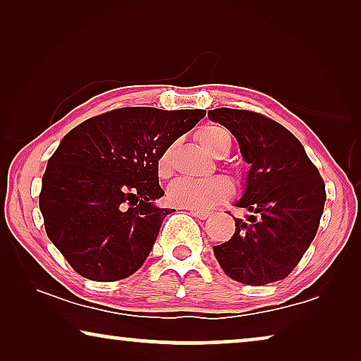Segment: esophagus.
I'll return each mask as SVG.
<instances>
[{"label": "esophagus", "mask_w": 361, "mask_h": 361, "mask_svg": "<svg viewBox=\"0 0 361 361\" xmlns=\"http://www.w3.org/2000/svg\"><path fill=\"white\" fill-rule=\"evenodd\" d=\"M192 214L195 216H199L200 220H207L210 216V212L209 210H202V209H190Z\"/></svg>", "instance_id": "1"}]
</instances>
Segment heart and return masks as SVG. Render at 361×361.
I'll use <instances>...</instances> for the list:
<instances>
[{
  "label": "heart",
  "instance_id": "b5f03b06",
  "mask_svg": "<svg viewBox=\"0 0 361 361\" xmlns=\"http://www.w3.org/2000/svg\"><path fill=\"white\" fill-rule=\"evenodd\" d=\"M197 140L209 154L225 157L231 147L230 133L219 125L204 126L197 133ZM157 172L161 177L171 174V152L166 151L157 162ZM231 195V185L221 177L209 179H190L180 177L172 182L167 189V197L172 204L184 209H210L216 202L226 200Z\"/></svg>",
  "mask_w": 361,
  "mask_h": 361
}]
</instances>
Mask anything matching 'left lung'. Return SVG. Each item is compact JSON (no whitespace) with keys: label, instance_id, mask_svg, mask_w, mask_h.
I'll list each match as a JSON object with an SVG mask.
<instances>
[{"label":"left lung","instance_id":"obj_1","mask_svg":"<svg viewBox=\"0 0 361 361\" xmlns=\"http://www.w3.org/2000/svg\"><path fill=\"white\" fill-rule=\"evenodd\" d=\"M212 121L236 137L250 164L243 194L235 202L245 219H235V233L214 246L226 276L263 286L293 271L317 233L325 205V184L304 146L289 130L248 110L215 108Z\"/></svg>","mask_w":361,"mask_h":361}]
</instances>
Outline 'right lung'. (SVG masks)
<instances>
[{
  "label": "right lung",
  "instance_id": "add662e5",
  "mask_svg": "<svg viewBox=\"0 0 361 361\" xmlns=\"http://www.w3.org/2000/svg\"><path fill=\"white\" fill-rule=\"evenodd\" d=\"M205 110L120 108L68 131L49 157L39 209L49 240L92 281L125 279L149 256L171 209L157 162Z\"/></svg>",
  "mask_w": 361,
  "mask_h": 361
}]
</instances>
